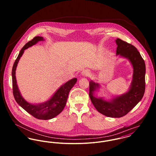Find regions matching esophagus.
Here are the masks:
<instances>
[{
  "mask_svg": "<svg viewBox=\"0 0 156 156\" xmlns=\"http://www.w3.org/2000/svg\"><path fill=\"white\" fill-rule=\"evenodd\" d=\"M82 75L84 77H86V76H88L89 74H90V72H89V70L88 69H84L82 73H81Z\"/></svg>",
  "mask_w": 156,
  "mask_h": 156,
  "instance_id": "1",
  "label": "esophagus"
}]
</instances>
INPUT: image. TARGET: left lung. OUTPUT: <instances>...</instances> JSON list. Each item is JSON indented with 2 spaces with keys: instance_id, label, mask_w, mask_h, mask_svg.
<instances>
[{
  "instance_id": "left-lung-1",
  "label": "left lung",
  "mask_w": 156,
  "mask_h": 156,
  "mask_svg": "<svg viewBox=\"0 0 156 156\" xmlns=\"http://www.w3.org/2000/svg\"><path fill=\"white\" fill-rule=\"evenodd\" d=\"M115 41L116 56L127 59L133 68L130 88L127 92L108 101L94 95L95 91L100 88V85L91 80L89 82V95L97 111L108 117L120 118L127 114L142 100L145 89L146 68L144 60L134 46L119 38Z\"/></svg>"
}]
</instances>
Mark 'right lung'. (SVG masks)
Segmentation results:
<instances>
[{"mask_svg":"<svg viewBox=\"0 0 156 156\" xmlns=\"http://www.w3.org/2000/svg\"><path fill=\"white\" fill-rule=\"evenodd\" d=\"M44 40L42 37H35L23 46L13 65L12 69V80L13 95L16 102L23 109L35 118L39 119L47 120L55 118L63 111L67 103L69 92L76 84L77 79L73 78L62 85L48 100L44 103L35 105L30 103L24 99L17 84L16 77V68L26 49L37 44L38 41Z\"/></svg>","mask_w":156,"mask_h":156,"instance_id":"add662e5","label":"right lung"}]
</instances>
